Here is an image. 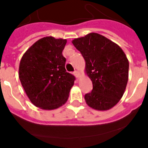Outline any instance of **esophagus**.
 Segmentation results:
<instances>
[{
    "label": "esophagus",
    "instance_id": "34e87169",
    "mask_svg": "<svg viewBox=\"0 0 148 148\" xmlns=\"http://www.w3.org/2000/svg\"><path fill=\"white\" fill-rule=\"evenodd\" d=\"M73 74H74V75H75L76 78H79L80 77V73L78 71H77V70H75V71L73 73Z\"/></svg>",
    "mask_w": 148,
    "mask_h": 148
}]
</instances>
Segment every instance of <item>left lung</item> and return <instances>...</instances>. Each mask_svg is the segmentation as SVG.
I'll return each instance as SVG.
<instances>
[{"label":"left lung","mask_w":148,"mask_h":148,"mask_svg":"<svg viewBox=\"0 0 148 148\" xmlns=\"http://www.w3.org/2000/svg\"><path fill=\"white\" fill-rule=\"evenodd\" d=\"M86 62V73L92 81L85 95L86 104L98 111L108 110L123 97L128 80L129 62L121 47L105 36L90 33L72 41Z\"/></svg>","instance_id":"left-lung-1"}]
</instances>
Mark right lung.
Wrapping results in <instances>:
<instances>
[{
  "instance_id": "right-lung-1",
  "label": "right lung",
  "mask_w": 148,
  "mask_h": 148,
  "mask_svg": "<svg viewBox=\"0 0 148 148\" xmlns=\"http://www.w3.org/2000/svg\"><path fill=\"white\" fill-rule=\"evenodd\" d=\"M67 40L52 36L42 38L23 54L19 78L31 102L52 110L67 102L75 78L65 69L62 55Z\"/></svg>"
}]
</instances>
